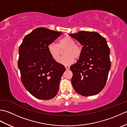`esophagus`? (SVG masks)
Wrapping results in <instances>:
<instances>
[{"instance_id":"esophagus-1","label":"esophagus","mask_w":127,"mask_h":127,"mask_svg":"<svg viewBox=\"0 0 127 127\" xmlns=\"http://www.w3.org/2000/svg\"><path fill=\"white\" fill-rule=\"evenodd\" d=\"M65 69H66V70H69L70 69V66H65Z\"/></svg>"}]
</instances>
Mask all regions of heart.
<instances>
[{"mask_svg":"<svg viewBox=\"0 0 127 127\" xmlns=\"http://www.w3.org/2000/svg\"><path fill=\"white\" fill-rule=\"evenodd\" d=\"M64 51L65 56L59 59L58 62L64 65H69L75 62V58H79L81 55L82 49L79 45L75 44V40L69 36L59 39L57 44L51 43L47 46L48 53L55 61H58L61 56V50Z\"/></svg>","mask_w":127,"mask_h":127,"instance_id":"1","label":"heart"}]
</instances>
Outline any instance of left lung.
<instances>
[{"instance_id":"1","label":"left lung","mask_w":127,"mask_h":127,"mask_svg":"<svg viewBox=\"0 0 127 127\" xmlns=\"http://www.w3.org/2000/svg\"><path fill=\"white\" fill-rule=\"evenodd\" d=\"M69 35L83 46L79 59L70 66L72 86L80 95H96L105 87L111 68L106 40L95 32L80 31Z\"/></svg>"}]
</instances>
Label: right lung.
<instances>
[{
  "label": "right lung",
  "mask_w": 127,
  "mask_h": 127,
  "mask_svg": "<svg viewBox=\"0 0 127 127\" xmlns=\"http://www.w3.org/2000/svg\"><path fill=\"white\" fill-rule=\"evenodd\" d=\"M62 32L40 27L24 37L18 50V66L23 86L32 95L49 100L58 93L64 65L56 62L47 46Z\"/></svg>",
  "instance_id": "1"
}]
</instances>
